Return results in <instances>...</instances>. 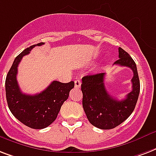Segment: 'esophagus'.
<instances>
[{
  "label": "esophagus",
  "mask_w": 156,
  "mask_h": 156,
  "mask_svg": "<svg viewBox=\"0 0 156 156\" xmlns=\"http://www.w3.org/2000/svg\"><path fill=\"white\" fill-rule=\"evenodd\" d=\"M74 84H75L76 88H79L81 87V81L80 80H75L74 81Z\"/></svg>",
  "instance_id": "esophagus-1"
}]
</instances>
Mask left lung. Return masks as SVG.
<instances>
[{
  "mask_svg": "<svg viewBox=\"0 0 156 156\" xmlns=\"http://www.w3.org/2000/svg\"><path fill=\"white\" fill-rule=\"evenodd\" d=\"M119 58L114 65L130 68L133 72L132 91L125 99L119 100L111 97L105 87V73L87 75L82 78L83 107L89 122L101 129H112L125 121L135 109L140 92V81L136 65L133 58L121 47Z\"/></svg>",
  "mask_w": 156,
  "mask_h": 156,
  "instance_id": "obj_1",
  "label": "left lung"
}]
</instances>
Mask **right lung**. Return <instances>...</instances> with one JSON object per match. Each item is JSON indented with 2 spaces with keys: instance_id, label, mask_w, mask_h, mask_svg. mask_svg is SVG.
Here are the masks:
<instances>
[{
  "instance_id": "1",
  "label": "right lung",
  "mask_w": 156,
  "mask_h": 156,
  "mask_svg": "<svg viewBox=\"0 0 156 156\" xmlns=\"http://www.w3.org/2000/svg\"><path fill=\"white\" fill-rule=\"evenodd\" d=\"M26 48L14 60L5 79L6 101L10 112L24 125L34 129H42L51 125L56 119L63 103L68 99L74 82L63 83L53 81L41 93L27 95L23 93L18 84V66L21 59L36 46Z\"/></svg>"
}]
</instances>
